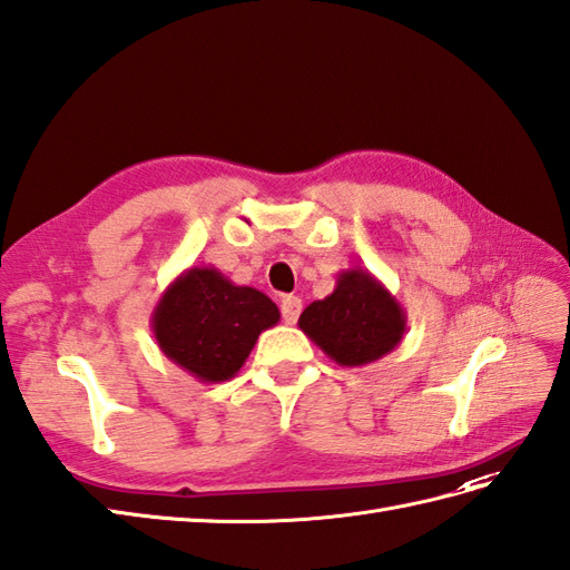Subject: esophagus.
Masks as SVG:
<instances>
[{
  "instance_id": "esophagus-1",
  "label": "esophagus",
  "mask_w": 570,
  "mask_h": 570,
  "mask_svg": "<svg viewBox=\"0 0 570 570\" xmlns=\"http://www.w3.org/2000/svg\"><path fill=\"white\" fill-rule=\"evenodd\" d=\"M301 311H303V301L298 296H286L282 301V317H284L286 325H294L298 315H301Z\"/></svg>"
}]
</instances>
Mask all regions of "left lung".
<instances>
[{"instance_id":"8db88e82","label":"left lung","mask_w":570,"mask_h":570,"mask_svg":"<svg viewBox=\"0 0 570 570\" xmlns=\"http://www.w3.org/2000/svg\"><path fill=\"white\" fill-rule=\"evenodd\" d=\"M298 327L340 366L356 368L383 358L404 340L406 313L381 279L354 267L337 274L327 298L301 313Z\"/></svg>"}]
</instances>
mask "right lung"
Here are the masks:
<instances>
[{
  "label": "right lung",
  "mask_w": 570,
  "mask_h": 570,
  "mask_svg": "<svg viewBox=\"0 0 570 570\" xmlns=\"http://www.w3.org/2000/svg\"><path fill=\"white\" fill-rule=\"evenodd\" d=\"M279 317L262 291L233 284L216 267H189L160 294L151 332L175 366L199 383H224L243 368L259 334Z\"/></svg>",
  "instance_id": "1"
}]
</instances>
